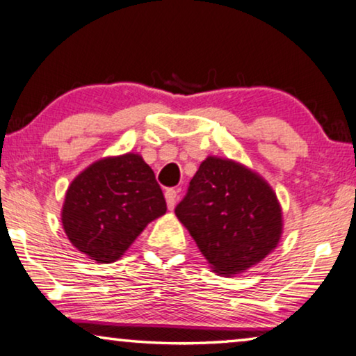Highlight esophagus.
I'll list each match as a JSON object with an SVG mask.
<instances>
[{"instance_id": "34e87169", "label": "esophagus", "mask_w": 356, "mask_h": 356, "mask_svg": "<svg viewBox=\"0 0 356 356\" xmlns=\"http://www.w3.org/2000/svg\"><path fill=\"white\" fill-rule=\"evenodd\" d=\"M165 198H166V202H168V207L174 209V206H176V201H177V190L168 188L165 191Z\"/></svg>"}]
</instances>
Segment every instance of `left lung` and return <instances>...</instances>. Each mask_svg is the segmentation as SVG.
<instances>
[{
    "label": "left lung",
    "mask_w": 356,
    "mask_h": 356,
    "mask_svg": "<svg viewBox=\"0 0 356 356\" xmlns=\"http://www.w3.org/2000/svg\"><path fill=\"white\" fill-rule=\"evenodd\" d=\"M176 216L217 274L244 273L282 236V209L266 180L233 160L207 156Z\"/></svg>",
    "instance_id": "left-lung-1"
}]
</instances>
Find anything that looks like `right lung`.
Segmentation results:
<instances>
[{
	"label": "right lung",
	"mask_w": 356,
	"mask_h": 356,
	"mask_svg": "<svg viewBox=\"0 0 356 356\" xmlns=\"http://www.w3.org/2000/svg\"><path fill=\"white\" fill-rule=\"evenodd\" d=\"M166 212L150 166L138 154L95 161L67 187L61 223L71 244L98 263H114Z\"/></svg>",
	"instance_id": "right-lung-1"
}]
</instances>
